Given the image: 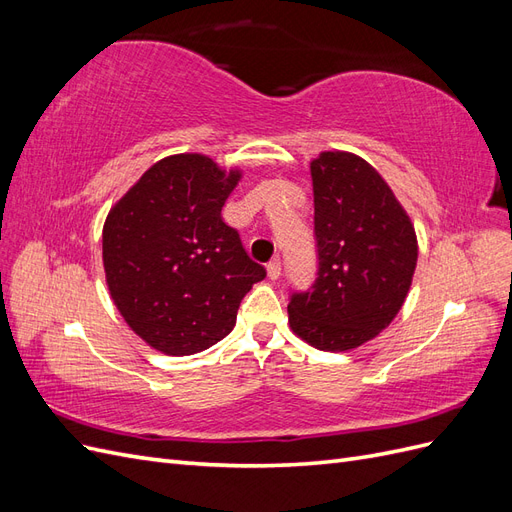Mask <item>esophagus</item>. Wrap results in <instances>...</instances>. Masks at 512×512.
<instances>
[{
	"label": "esophagus",
	"instance_id": "obj_1",
	"mask_svg": "<svg viewBox=\"0 0 512 512\" xmlns=\"http://www.w3.org/2000/svg\"><path fill=\"white\" fill-rule=\"evenodd\" d=\"M267 273H269V277L271 280H280V275H282V262H280V258H273L269 265H267Z\"/></svg>",
	"mask_w": 512,
	"mask_h": 512
}]
</instances>
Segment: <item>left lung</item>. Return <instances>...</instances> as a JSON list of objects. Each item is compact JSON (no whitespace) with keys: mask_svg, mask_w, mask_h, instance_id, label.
Masks as SVG:
<instances>
[{"mask_svg":"<svg viewBox=\"0 0 512 512\" xmlns=\"http://www.w3.org/2000/svg\"><path fill=\"white\" fill-rule=\"evenodd\" d=\"M318 271L292 292V331L318 350H352L391 324L416 269V232L378 170L346 151L309 166Z\"/></svg>","mask_w":512,"mask_h":512,"instance_id":"1","label":"left lung"}]
</instances>
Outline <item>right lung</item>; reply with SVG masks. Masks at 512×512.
<instances>
[{
    "instance_id": "obj_1",
    "label": "right lung",
    "mask_w": 512,
    "mask_h": 512,
    "mask_svg": "<svg viewBox=\"0 0 512 512\" xmlns=\"http://www.w3.org/2000/svg\"><path fill=\"white\" fill-rule=\"evenodd\" d=\"M200 153L153 164L108 213L106 284L130 329L160 352L207 350L237 322L241 299L265 280L222 207L239 183Z\"/></svg>"
}]
</instances>
